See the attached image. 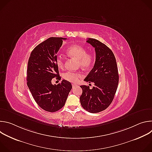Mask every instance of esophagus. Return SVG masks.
<instances>
[{
  "label": "esophagus",
  "instance_id": "obj_1",
  "mask_svg": "<svg viewBox=\"0 0 152 152\" xmlns=\"http://www.w3.org/2000/svg\"><path fill=\"white\" fill-rule=\"evenodd\" d=\"M77 86V85H76V84H75V83H73V84H72V86H73V88L75 87V86Z\"/></svg>",
  "mask_w": 152,
  "mask_h": 152
}]
</instances>
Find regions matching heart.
Wrapping results in <instances>:
<instances>
[{
  "label": "heart",
  "instance_id": "obj_1",
  "mask_svg": "<svg viewBox=\"0 0 152 152\" xmlns=\"http://www.w3.org/2000/svg\"><path fill=\"white\" fill-rule=\"evenodd\" d=\"M68 55L73 57L79 61V65L83 69H88L92 66L94 61V56L91 53H87L86 49L80 45L71 46L67 50ZM56 64L59 69H62L64 66V60L61 56H58L56 58ZM82 76L80 73L68 72L64 75V78L67 81L73 83L78 82L79 78Z\"/></svg>",
  "mask_w": 152,
  "mask_h": 152
}]
</instances>
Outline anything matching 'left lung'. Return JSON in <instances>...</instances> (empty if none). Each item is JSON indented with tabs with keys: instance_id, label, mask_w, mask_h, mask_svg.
Here are the masks:
<instances>
[{
	"instance_id": "1",
	"label": "left lung",
	"mask_w": 152,
	"mask_h": 152,
	"mask_svg": "<svg viewBox=\"0 0 152 152\" xmlns=\"http://www.w3.org/2000/svg\"><path fill=\"white\" fill-rule=\"evenodd\" d=\"M95 49L94 67L84 79L94 86L81 85L82 94L80 102L83 109L91 113L104 111L112 103L119 80L117 65L112 50L103 43L94 38L86 41Z\"/></svg>"
}]
</instances>
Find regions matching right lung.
Wrapping results in <instances>:
<instances>
[{
    "label": "right lung",
    "mask_w": 152,
    "mask_h": 152,
    "mask_svg": "<svg viewBox=\"0 0 152 152\" xmlns=\"http://www.w3.org/2000/svg\"><path fill=\"white\" fill-rule=\"evenodd\" d=\"M65 39L61 37L47 39L34 49L28 60V88L38 105L50 113L61 109L72 88L71 83L64 79L58 85L52 84L53 78L61 79L56 58Z\"/></svg>",
    "instance_id": "1"
}]
</instances>
